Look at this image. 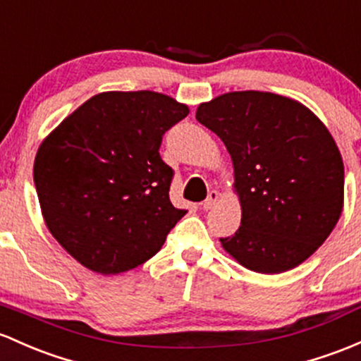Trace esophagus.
<instances>
[{"instance_id":"34e87169","label":"esophagus","mask_w":361,"mask_h":361,"mask_svg":"<svg viewBox=\"0 0 361 361\" xmlns=\"http://www.w3.org/2000/svg\"><path fill=\"white\" fill-rule=\"evenodd\" d=\"M219 191H210L208 192V197L203 201V210H210V208L215 207V203L219 201Z\"/></svg>"}]
</instances>
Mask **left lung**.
<instances>
[{"label":"left lung","mask_w":361,"mask_h":361,"mask_svg":"<svg viewBox=\"0 0 361 361\" xmlns=\"http://www.w3.org/2000/svg\"><path fill=\"white\" fill-rule=\"evenodd\" d=\"M196 120L224 141L234 165L241 227L224 250L258 274L312 257L343 212L344 165L327 127L305 104L262 91L201 103Z\"/></svg>","instance_id":"1"}]
</instances>
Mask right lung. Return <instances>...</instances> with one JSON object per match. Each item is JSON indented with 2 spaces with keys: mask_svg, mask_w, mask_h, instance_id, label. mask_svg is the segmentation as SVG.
Wrapping results in <instances>:
<instances>
[{
  "mask_svg": "<svg viewBox=\"0 0 361 361\" xmlns=\"http://www.w3.org/2000/svg\"><path fill=\"white\" fill-rule=\"evenodd\" d=\"M188 114L160 92H99L41 142L34 184L42 216L80 265L115 275L161 250L185 215L170 203L161 137Z\"/></svg>",
  "mask_w": 361,
  "mask_h": 361,
  "instance_id": "right-lung-1",
  "label": "right lung"
}]
</instances>
